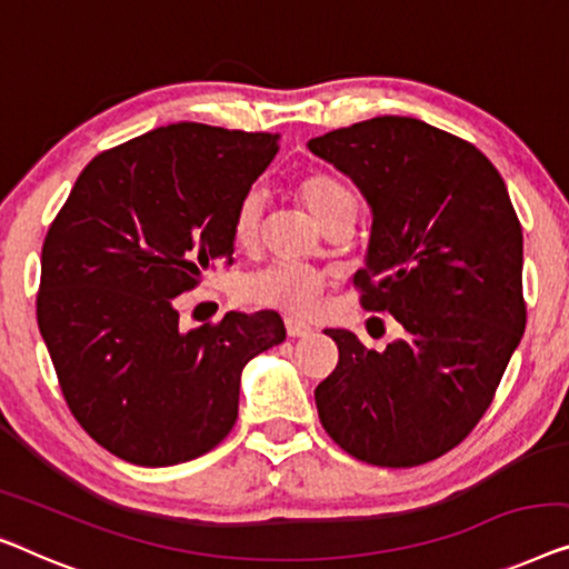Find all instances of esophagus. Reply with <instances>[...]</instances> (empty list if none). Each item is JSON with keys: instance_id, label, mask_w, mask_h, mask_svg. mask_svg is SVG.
<instances>
[{"instance_id": "1", "label": "esophagus", "mask_w": 569, "mask_h": 569, "mask_svg": "<svg viewBox=\"0 0 569 569\" xmlns=\"http://www.w3.org/2000/svg\"><path fill=\"white\" fill-rule=\"evenodd\" d=\"M284 328H287V336H290V339H305V336L312 333V328L305 323V320H298V318H287Z\"/></svg>"}]
</instances>
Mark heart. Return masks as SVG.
<instances>
[{
  "mask_svg": "<svg viewBox=\"0 0 569 569\" xmlns=\"http://www.w3.org/2000/svg\"><path fill=\"white\" fill-rule=\"evenodd\" d=\"M298 192L310 216L323 226L333 218L357 216V194L336 171H310L300 179ZM261 208H264V194L257 187L249 189L238 202L233 236L241 246H251L257 241ZM328 279H331V274L323 269L295 264V261H274V264H267L243 277L241 298L251 305H261V308H277L305 316V312L318 308Z\"/></svg>",
  "mask_w": 569,
  "mask_h": 569,
  "instance_id": "heart-1",
  "label": "heart"
}]
</instances>
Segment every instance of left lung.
Instances as JSON below:
<instances>
[{"label":"left lung","mask_w":569,"mask_h":569,"mask_svg":"<svg viewBox=\"0 0 569 569\" xmlns=\"http://www.w3.org/2000/svg\"><path fill=\"white\" fill-rule=\"evenodd\" d=\"M308 148L365 194L372 233L353 284L406 331L375 351L328 328L339 365L316 387L320 423L367 465L431 462L480 421L526 328L523 233L506 182L472 143L398 114Z\"/></svg>","instance_id":"left-lung-1"}]
</instances>
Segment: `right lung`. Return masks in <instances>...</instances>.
<instances>
[{
    "label": "right lung",
    "instance_id": "add662e5",
    "mask_svg": "<svg viewBox=\"0 0 569 569\" xmlns=\"http://www.w3.org/2000/svg\"><path fill=\"white\" fill-rule=\"evenodd\" d=\"M274 133L171 122L87 163L48 228L38 328L71 413L114 457H202L238 418L241 372L284 341L274 310L184 331L174 298L233 253L241 197Z\"/></svg>",
    "mask_w": 569,
    "mask_h": 569
}]
</instances>
